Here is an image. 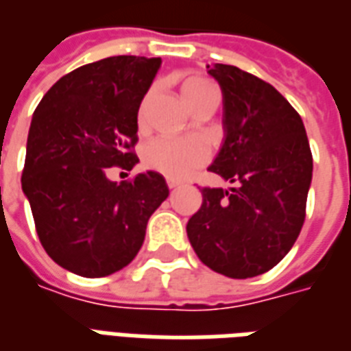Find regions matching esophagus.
Here are the masks:
<instances>
[{"mask_svg":"<svg viewBox=\"0 0 351 351\" xmlns=\"http://www.w3.org/2000/svg\"><path fill=\"white\" fill-rule=\"evenodd\" d=\"M166 185H168V189H178V186L181 185V181H178V179H172V178H166Z\"/></svg>","mask_w":351,"mask_h":351,"instance_id":"1","label":"esophagus"}]
</instances>
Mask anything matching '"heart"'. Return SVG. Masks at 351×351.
Wrapping results in <instances>:
<instances>
[{
	"label": "heart",
	"mask_w": 351,
	"mask_h": 351,
	"mask_svg": "<svg viewBox=\"0 0 351 351\" xmlns=\"http://www.w3.org/2000/svg\"><path fill=\"white\" fill-rule=\"evenodd\" d=\"M215 86L209 81L192 77L183 85V97L186 105H191L196 97ZM144 110V105H142ZM146 165L168 178L181 179L194 172L196 168L209 159V149L197 138H159L146 147Z\"/></svg>",
	"instance_id": "obj_1"
}]
</instances>
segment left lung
Segmentation results:
<instances>
[{"label": "left lung", "mask_w": 351, "mask_h": 351, "mask_svg": "<svg viewBox=\"0 0 351 351\" xmlns=\"http://www.w3.org/2000/svg\"><path fill=\"white\" fill-rule=\"evenodd\" d=\"M223 99V142L210 172L235 183L204 189L186 223L199 261L233 279L268 272L305 220L313 155L302 118L270 83L237 66H207Z\"/></svg>", "instance_id": "1"}]
</instances>
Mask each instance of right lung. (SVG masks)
Returning a JSON list of instances; mask_svg holds the SVG:
<instances>
[{
  "instance_id": "right-lung-1",
  "label": "right lung",
  "mask_w": 351,
  "mask_h": 351,
  "mask_svg": "<svg viewBox=\"0 0 351 351\" xmlns=\"http://www.w3.org/2000/svg\"><path fill=\"white\" fill-rule=\"evenodd\" d=\"M159 57L118 55L60 77L36 107L27 136L22 191L46 254L83 278L122 270L138 254L149 216L168 185L147 170L116 183L107 168L138 162V107Z\"/></svg>"
}]
</instances>
